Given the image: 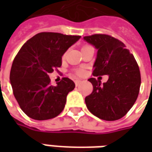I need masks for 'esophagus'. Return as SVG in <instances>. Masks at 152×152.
I'll return each mask as SVG.
<instances>
[{
  "instance_id": "1",
  "label": "esophagus",
  "mask_w": 152,
  "mask_h": 152,
  "mask_svg": "<svg viewBox=\"0 0 152 152\" xmlns=\"http://www.w3.org/2000/svg\"><path fill=\"white\" fill-rule=\"evenodd\" d=\"M80 82H81V80H75V84H76V86H78L80 84Z\"/></svg>"
}]
</instances>
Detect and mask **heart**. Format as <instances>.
I'll list each match as a JSON object with an SVG mask.
<instances>
[{
    "mask_svg": "<svg viewBox=\"0 0 152 152\" xmlns=\"http://www.w3.org/2000/svg\"><path fill=\"white\" fill-rule=\"evenodd\" d=\"M86 47V46H85ZM76 73L78 75V76H80V75H82L83 73H84V71H83L82 69H79V70H77L76 72Z\"/></svg>",
    "mask_w": 152,
    "mask_h": 152,
    "instance_id": "heart-1",
    "label": "heart"
}]
</instances>
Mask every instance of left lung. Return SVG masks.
<instances>
[{
    "mask_svg": "<svg viewBox=\"0 0 152 152\" xmlns=\"http://www.w3.org/2000/svg\"><path fill=\"white\" fill-rule=\"evenodd\" d=\"M83 39L98 50L93 75L108 76V80L103 84L99 79H89L94 89L85 99L87 108L99 119L119 120L130 110L138 95L141 86L138 65L124 43L115 38L95 34Z\"/></svg>",
    "mask_w": 152,
    "mask_h": 152,
    "instance_id": "obj_1",
    "label": "left lung"
}]
</instances>
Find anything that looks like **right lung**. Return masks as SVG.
<instances>
[{"mask_svg": "<svg viewBox=\"0 0 152 152\" xmlns=\"http://www.w3.org/2000/svg\"><path fill=\"white\" fill-rule=\"evenodd\" d=\"M80 39L57 32H40L22 46L12 64L10 80L23 112L37 121L56 117L63 112L66 95L75 83L64 77L50 85L49 73L62 65V56Z\"/></svg>", "mask_w": 152, "mask_h": 152, "instance_id": "right-lung-1", "label": "right lung"}]
</instances>
